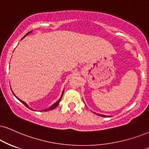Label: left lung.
Masks as SVG:
<instances>
[{
	"instance_id": "obj_1",
	"label": "left lung",
	"mask_w": 149,
	"mask_h": 149,
	"mask_svg": "<svg viewBox=\"0 0 149 149\" xmlns=\"http://www.w3.org/2000/svg\"><path fill=\"white\" fill-rule=\"evenodd\" d=\"M95 114H97V115H100V116H101V117H108V116H106V115H100V114H98V113H95Z\"/></svg>"
}]
</instances>
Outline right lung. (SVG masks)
Listing matches in <instances>:
<instances>
[{
  "instance_id": "add662e5",
  "label": "right lung",
  "mask_w": 149,
  "mask_h": 149,
  "mask_svg": "<svg viewBox=\"0 0 149 149\" xmlns=\"http://www.w3.org/2000/svg\"><path fill=\"white\" fill-rule=\"evenodd\" d=\"M31 32H30L27 33V34H26V35H27V34H30V33H31ZM26 35H25V36H24V37H25V36H26ZM24 37H23V38H24ZM63 92H64V91H63V93H62V95H61V98L59 99V100H58L57 101V102H56V103H54V104H53V105H52V106H50V107H49V108H47V109H45V110H43V111H45H45H51V110H53V109H54V108H56V106H57L58 105V104H59L60 101H61V98H62V96H63ZM12 93H13V94H14V96H15V97H16V98H17V99H18V100L20 101V102H22V103H23V104H24V105H25V106H26V107H27V108H30V107H29V106H27V104H26V103H25V102H23V101H22V100H19V99H18V97H16L15 95H14V93H13V92H12ZM30 109H31V108H30Z\"/></svg>"
}]
</instances>
